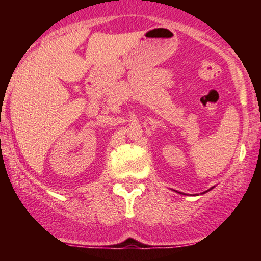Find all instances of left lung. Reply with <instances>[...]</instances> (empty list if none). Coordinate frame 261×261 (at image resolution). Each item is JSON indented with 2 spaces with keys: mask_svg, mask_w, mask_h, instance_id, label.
Segmentation results:
<instances>
[{
  "mask_svg": "<svg viewBox=\"0 0 261 261\" xmlns=\"http://www.w3.org/2000/svg\"><path fill=\"white\" fill-rule=\"evenodd\" d=\"M211 189H212V188H211Z\"/></svg>",
  "mask_w": 261,
  "mask_h": 261,
  "instance_id": "obj_1",
  "label": "left lung"
}]
</instances>
